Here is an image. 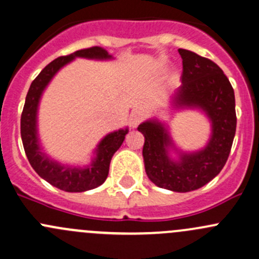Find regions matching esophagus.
<instances>
[{
	"mask_svg": "<svg viewBox=\"0 0 259 259\" xmlns=\"http://www.w3.org/2000/svg\"><path fill=\"white\" fill-rule=\"evenodd\" d=\"M142 120H143V113H142V111L133 110L132 114H130V119H129L130 126L137 127L138 125L142 122Z\"/></svg>",
	"mask_w": 259,
	"mask_h": 259,
	"instance_id": "esophagus-1",
	"label": "esophagus"
}]
</instances>
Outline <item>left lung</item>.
I'll return each instance as SVG.
<instances>
[{"mask_svg": "<svg viewBox=\"0 0 259 259\" xmlns=\"http://www.w3.org/2000/svg\"><path fill=\"white\" fill-rule=\"evenodd\" d=\"M178 51L183 59L182 85L173 105L202 109L211 122L209 142L199 151L180 153L176 161L169 156L174 144L164 124L151 119L138 130L145 138L143 156L148 178L164 189L185 193L199 189L221 173L233 144L237 116L234 90L221 67L189 50Z\"/></svg>", "mask_w": 259, "mask_h": 259, "instance_id": "8db88e82", "label": "left lung"}]
</instances>
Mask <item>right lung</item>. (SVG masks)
<instances>
[{
	"instance_id": "obj_1",
	"label": "right lung",
	"mask_w": 259,
	"mask_h": 259,
	"mask_svg": "<svg viewBox=\"0 0 259 259\" xmlns=\"http://www.w3.org/2000/svg\"><path fill=\"white\" fill-rule=\"evenodd\" d=\"M76 57L95 60L113 59L106 50L99 46L75 51L74 54L61 56L50 62L31 83L26 95L25 106L21 115V138L23 149L31 166L36 173L54 187L65 192L79 193L94 189L103 184L108 178L109 166L115 151L120 148L127 134L126 129H120L106 135L95 150V158L85 168H72L52 160L42 151L37 135V109L41 95L57 71Z\"/></svg>"
}]
</instances>
